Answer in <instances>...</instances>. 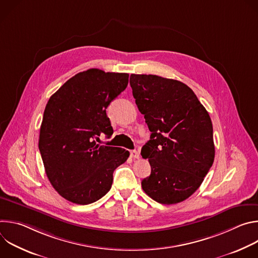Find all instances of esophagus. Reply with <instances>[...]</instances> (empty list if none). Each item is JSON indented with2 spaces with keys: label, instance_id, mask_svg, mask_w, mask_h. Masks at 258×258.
I'll return each mask as SVG.
<instances>
[{
  "label": "esophagus",
  "instance_id": "esophagus-1",
  "mask_svg": "<svg viewBox=\"0 0 258 258\" xmlns=\"http://www.w3.org/2000/svg\"><path fill=\"white\" fill-rule=\"evenodd\" d=\"M131 157L133 158V159H139L140 158V153L138 152V151H136V150H133V151H131Z\"/></svg>",
  "mask_w": 258,
  "mask_h": 258
}]
</instances>
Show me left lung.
I'll return each instance as SVG.
<instances>
[{
	"instance_id": "left-lung-1",
	"label": "left lung",
	"mask_w": 258,
	"mask_h": 258,
	"mask_svg": "<svg viewBox=\"0 0 258 258\" xmlns=\"http://www.w3.org/2000/svg\"><path fill=\"white\" fill-rule=\"evenodd\" d=\"M139 111L151 136L142 148L151 174L144 192L161 204L189 198L202 183L214 160L210 116L194 92L181 82L153 75H131Z\"/></svg>"
}]
</instances>
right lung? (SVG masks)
Returning <instances> with one entry per match:
<instances>
[{"label":"right lung","instance_id":"right-lung-1","mask_svg":"<svg viewBox=\"0 0 258 258\" xmlns=\"http://www.w3.org/2000/svg\"><path fill=\"white\" fill-rule=\"evenodd\" d=\"M128 84L127 73L92 68L69 79L49 99L40 130L39 149L53 188L81 205L101 199L111 189L113 171L130 152L97 144L113 128L106 114Z\"/></svg>","mask_w":258,"mask_h":258}]
</instances>
